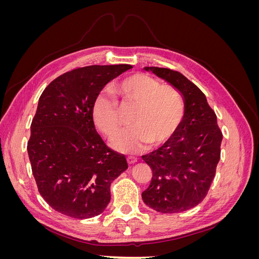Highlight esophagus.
I'll list each match as a JSON object with an SVG mask.
<instances>
[{"label": "esophagus", "mask_w": 259, "mask_h": 259, "mask_svg": "<svg viewBox=\"0 0 259 259\" xmlns=\"http://www.w3.org/2000/svg\"><path fill=\"white\" fill-rule=\"evenodd\" d=\"M126 160H127V163L130 164V165H132V164H134V163L137 162V158H135V156H132V155L127 156Z\"/></svg>", "instance_id": "obj_1"}]
</instances>
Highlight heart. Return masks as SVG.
<instances>
[{
    "label": "heart",
    "mask_w": 259,
    "mask_h": 259,
    "mask_svg": "<svg viewBox=\"0 0 259 259\" xmlns=\"http://www.w3.org/2000/svg\"><path fill=\"white\" fill-rule=\"evenodd\" d=\"M114 92L123 101L136 105L133 126L121 130L111 139V146L124 153H137L149 144H161L177 130L185 113L180 93L169 85L144 73L125 77L114 85ZM93 119L106 135H112L120 126L115 99L100 93L93 105Z\"/></svg>",
    "instance_id": "heart-1"
}]
</instances>
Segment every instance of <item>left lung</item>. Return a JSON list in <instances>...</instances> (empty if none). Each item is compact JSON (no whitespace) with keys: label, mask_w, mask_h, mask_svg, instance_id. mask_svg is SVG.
I'll return each instance as SVG.
<instances>
[{"label":"left lung","mask_w":259,"mask_h":259,"mask_svg":"<svg viewBox=\"0 0 259 259\" xmlns=\"http://www.w3.org/2000/svg\"><path fill=\"white\" fill-rule=\"evenodd\" d=\"M175 88L185 113L177 130L158 150L143 155L152 169L150 186L142 193L146 205L164 214L197 206L206 197L221 159L223 134L203 92L178 71L144 67Z\"/></svg>","instance_id":"1"}]
</instances>
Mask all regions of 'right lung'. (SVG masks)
Segmentation results:
<instances>
[{"label":"right lung","mask_w":259,"mask_h":259,"mask_svg":"<svg viewBox=\"0 0 259 259\" xmlns=\"http://www.w3.org/2000/svg\"><path fill=\"white\" fill-rule=\"evenodd\" d=\"M131 68L74 69L51 82L38 99L28 154L38 192L61 214L86 219L103 213L111 183L128 167L98 135L92 111L105 85Z\"/></svg>","instance_id":"obj_1"}]
</instances>
